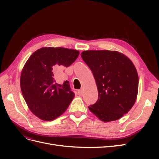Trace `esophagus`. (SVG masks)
Wrapping results in <instances>:
<instances>
[{
	"label": "esophagus",
	"instance_id": "obj_1",
	"mask_svg": "<svg viewBox=\"0 0 159 159\" xmlns=\"http://www.w3.org/2000/svg\"><path fill=\"white\" fill-rule=\"evenodd\" d=\"M78 95H82V94H83V91H82V89H79L78 91Z\"/></svg>",
	"mask_w": 159,
	"mask_h": 159
}]
</instances>
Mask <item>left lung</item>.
Here are the masks:
<instances>
[{
  "instance_id": "left-lung-1",
  "label": "left lung",
  "mask_w": 159,
  "mask_h": 159,
  "mask_svg": "<svg viewBox=\"0 0 159 159\" xmlns=\"http://www.w3.org/2000/svg\"><path fill=\"white\" fill-rule=\"evenodd\" d=\"M81 56L92 71L99 93L89 109L104 122L122 117L138 93L139 77L133 62L117 51L88 50Z\"/></svg>"
}]
</instances>
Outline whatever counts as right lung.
Listing matches in <instances>:
<instances>
[{
  "mask_svg": "<svg viewBox=\"0 0 159 159\" xmlns=\"http://www.w3.org/2000/svg\"><path fill=\"white\" fill-rule=\"evenodd\" d=\"M79 51L65 48L44 47L30 56L22 69L20 88L30 110L44 121H52L68 109L74 93L68 81L59 84L54 70L68 67L78 58Z\"/></svg>",
  "mask_w": 159,
  "mask_h": 159,
  "instance_id": "right-lung-1",
  "label": "right lung"
}]
</instances>
